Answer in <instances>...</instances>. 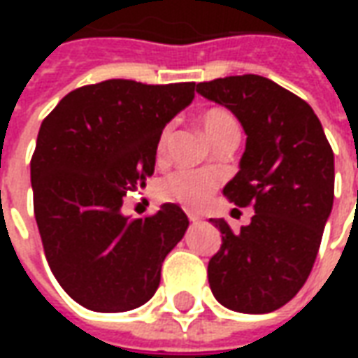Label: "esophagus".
<instances>
[{
    "label": "esophagus",
    "instance_id": "esophagus-1",
    "mask_svg": "<svg viewBox=\"0 0 358 358\" xmlns=\"http://www.w3.org/2000/svg\"><path fill=\"white\" fill-rule=\"evenodd\" d=\"M187 218H189L192 222H199V217H197V215H194V213H189V215H187Z\"/></svg>",
    "mask_w": 358,
    "mask_h": 358
}]
</instances>
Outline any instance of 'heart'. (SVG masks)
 I'll list each match as a JSON object with an SVG mask.
<instances>
[{
  "mask_svg": "<svg viewBox=\"0 0 358 358\" xmlns=\"http://www.w3.org/2000/svg\"><path fill=\"white\" fill-rule=\"evenodd\" d=\"M201 126L203 132L207 134L215 145L220 141L232 136H240V124L230 110L220 109V107H213L207 109L201 115ZM172 132H174V124H166L157 138V157L163 159L169 151L171 145ZM220 174L215 171H192V169H176V171L169 172L166 176L159 180L157 184V195L163 201L178 203L186 209L197 210L205 207L213 194L217 192L220 186Z\"/></svg>",
  "mask_w": 358,
  "mask_h": 358,
  "instance_id": "b5f03b06",
  "label": "heart"
}]
</instances>
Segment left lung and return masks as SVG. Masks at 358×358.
Wrapping results in <instances>:
<instances>
[{
  "label": "left lung",
  "instance_id": "1",
  "mask_svg": "<svg viewBox=\"0 0 358 358\" xmlns=\"http://www.w3.org/2000/svg\"><path fill=\"white\" fill-rule=\"evenodd\" d=\"M197 94L228 107L248 134L224 195L255 209L240 232L210 218L222 234L207 268L210 289L238 313H272L313 270L334 205V151L310 105L264 76L199 82Z\"/></svg>",
  "mask_w": 358,
  "mask_h": 358
}]
</instances>
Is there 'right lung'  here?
<instances>
[{"label": "right lung", "instance_id": "obj_1", "mask_svg": "<svg viewBox=\"0 0 358 358\" xmlns=\"http://www.w3.org/2000/svg\"><path fill=\"white\" fill-rule=\"evenodd\" d=\"M194 92L195 82L113 78L73 90L43 118L30 161L34 217L53 276L82 307L122 313L157 292L189 220L174 203L145 218L120 207L153 174L157 138Z\"/></svg>", "mask_w": 358, "mask_h": 358}]
</instances>
